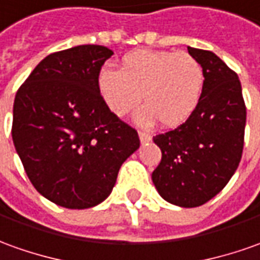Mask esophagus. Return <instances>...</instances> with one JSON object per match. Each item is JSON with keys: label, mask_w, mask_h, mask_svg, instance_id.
<instances>
[{"label": "esophagus", "mask_w": 260, "mask_h": 260, "mask_svg": "<svg viewBox=\"0 0 260 260\" xmlns=\"http://www.w3.org/2000/svg\"><path fill=\"white\" fill-rule=\"evenodd\" d=\"M139 137H140L141 143H148V141L151 140V136L146 132H139Z\"/></svg>", "instance_id": "1"}]
</instances>
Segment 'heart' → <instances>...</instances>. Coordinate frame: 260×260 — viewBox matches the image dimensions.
<instances>
[{"label": "heart", "instance_id": "b5f03b06", "mask_svg": "<svg viewBox=\"0 0 260 260\" xmlns=\"http://www.w3.org/2000/svg\"><path fill=\"white\" fill-rule=\"evenodd\" d=\"M204 69L189 53L140 49L127 53L121 68H105L99 73V90L106 106L124 116L140 103L136 114L140 124L160 120L164 127L185 123L201 102Z\"/></svg>", "mask_w": 260, "mask_h": 260}]
</instances>
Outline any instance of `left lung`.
Returning a JSON list of instances; mask_svg holds the SVG:
<instances>
[{
    "mask_svg": "<svg viewBox=\"0 0 260 260\" xmlns=\"http://www.w3.org/2000/svg\"><path fill=\"white\" fill-rule=\"evenodd\" d=\"M204 69V92L192 116L154 143L161 161L153 171L158 194L178 207L208 202L228 184L242 157L246 107L241 82L211 51L188 46Z\"/></svg>",
    "mask_w": 260,
    "mask_h": 260,
    "instance_id": "obj_1",
    "label": "left lung"
}]
</instances>
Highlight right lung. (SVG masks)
Here are the masks:
<instances>
[{"mask_svg": "<svg viewBox=\"0 0 260 260\" xmlns=\"http://www.w3.org/2000/svg\"><path fill=\"white\" fill-rule=\"evenodd\" d=\"M113 52L79 45L41 60L14 100L12 140L32 185L69 209L112 192L121 164L140 147L133 127L110 112L99 73Z\"/></svg>", "mask_w": 260, "mask_h": 260, "instance_id": "obj_1", "label": "right lung"}]
</instances>
